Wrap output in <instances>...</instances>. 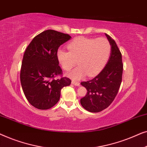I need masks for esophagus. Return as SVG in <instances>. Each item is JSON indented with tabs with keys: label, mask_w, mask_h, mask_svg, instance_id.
Masks as SVG:
<instances>
[{
	"label": "esophagus",
	"mask_w": 147,
	"mask_h": 147,
	"mask_svg": "<svg viewBox=\"0 0 147 147\" xmlns=\"http://www.w3.org/2000/svg\"><path fill=\"white\" fill-rule=\"evenodd\" d=\"M71 83L73 84L74 85H75V86H79L80 85V82H76V81H72Z\"/></svg>",
	"instance_id": "obj_1"
}]
</instances>
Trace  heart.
<instances>
[{"instance_id":"b5f03b06","label":"heart","mask_w":147,"mask_h":147,"mask_svg":"<svg viewBox=\"0 0 147 147\" xmlns=\"http://www.w3.org/2000/svg\"><path fill=\"white\" fill-rule=\"evenodd\" d=\"M69 51L58 50L57 55L59 63L65 71H69L76 65L78 67L69 76L74 80H80L86 74L93 76L99 73L109 58L111 46L105 38L78 37L67 45Z\"/></svg>"}]
</instances>
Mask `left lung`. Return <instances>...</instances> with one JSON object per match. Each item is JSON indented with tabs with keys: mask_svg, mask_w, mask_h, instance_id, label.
Instances as JSON below:
<instances>
[{
	"mask_svg": "<svg viewBox=\"0 0 147 147\" xmlns=\"http://www.w3.org/2000/svg\"><path fill=\"white\" fill-rule=\"evenodd\" d=\"M111 45L108 63L93 79L82 82L87 94L80 100L81 105L90 112H99L108 108L117 95L122 82V54L114 40L105 34Z\"/></svg>",
	"mask_w": 147,
	"mask_h": 147,
	"instance_id": "obj_1",
	"label": "left lung"
}]
</instances>
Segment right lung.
Here are the masks:
<instances>
[{"mask_svg": "<svg viewBox=\"0 0 147 147\" xmlns=\"http://www.w3.org/2000/svg\"><path fill=\"white\" fill-rule=\"evenodd\" d=\"M71 36L55 30H46L35 36L26 49L22 61L20 80L26 98L39 110H47L59 101L61 90L71 84L62 76L57 50ZM59 75L61 78L55 79Z\"/></svg>", "mask_w": 147, "mask_h": 147, "instance_id": "right-lung-1", "label": "right lung"}]
</instances>
